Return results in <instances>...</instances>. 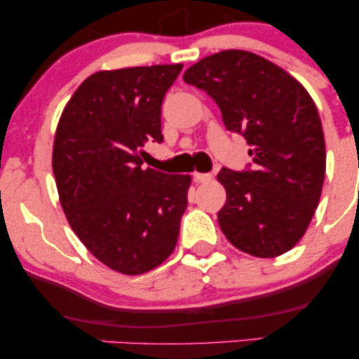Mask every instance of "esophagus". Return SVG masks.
Listing matches in <instances>:
<instances>
[{"label": "esophagus", "mask_w": 359, "mask_h": 359, "mask_svg": "<svg viewBox=\"0 0 359 359\" xmlns=\"http://www.w3.org/2000/svg\"><path fill=\"white\" fill-rule=\"evenodd\" d=\"M192 177L196 182H209L212 179L211 174H201V172H194Z\"/></svg>", "instance_id": "34e87169"}]
</instances>
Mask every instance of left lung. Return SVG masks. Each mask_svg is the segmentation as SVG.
<instances>
[{
    "label": "left lung",
    "instance_id": "obj_1",
    "mask_svg": "<svg viewBox=\"0 0 359 359\" xmlns=\"http://www.w3.org/2000/svg\"><path fill=\"white\" fill-rule=\"evenodd\" d=\"M187 84L219 106L226 130L251 147L253 168H222L226 203L217 221L233 246L258 258L294 248L319 204L325 143L319 113L297 79L246 50L204 57L184 72Z\"/></svg>",
    "mask_w": 359,
    "mask_h": 359
}]
</instances>
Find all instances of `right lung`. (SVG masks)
Segmentation results:
<instances>
[{
  "instance_id": "right-lung-1",
  "label": "right lung",
  "mask_w": 359,
  "mask_h": 359,
  "mask_svg": "<svg viewBox=\"0 0 359 359\" xmlns=\"http://www.w3.org/2000/svg\"><path fill=\"white\" fill-rule=\"evenodd\" d=\"M182 64L93 74L59 119L52 168L60 205L84 246L111 270L142 275L175 250L191 175L142 168L160 143L162 101Z\"/></svg>"
}]
</instances>
